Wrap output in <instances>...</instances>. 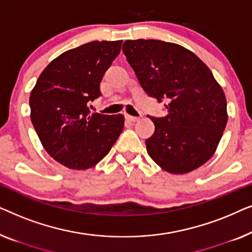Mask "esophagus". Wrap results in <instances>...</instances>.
I'll return each mask as SVG.
<instances>
[{
    "label": "esophagus",
    "mask_w": 252,
    "mask_h": 252,
    "mask_svg": "<svg viewBox=\"0 0 252 252\" xmlns=\"http://www.w3.org/2000/svg\"><path fill=\"white\" fill-rule=\"evenodd\" d=\"M126 117V119L127 120H129V122H137V120H139L140 118H139V117H134V116H130V115H126L125 116Z\"/></svg>",
    "instance_id": "esophagus-1"
}]
</instances>
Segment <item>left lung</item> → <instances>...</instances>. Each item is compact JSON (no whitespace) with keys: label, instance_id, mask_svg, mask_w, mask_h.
Wrapping results in <instances>:
<instances>
[{"label":"left lung","instance_id":"left-lung-1","mask_svg":"<svg viewBox=\"0 0 252 252\" xmlns=\"http://www.w3.org/2000/svg\"><path fill=\"white\" fill-rule=\"evenodd\" d=\"M141 87L167 116H148L155 133L146 141L155 163L174 174L206 163L227 124V103L210 68L194 53L159 40H127L123 44Z\"/></svg>","mask_w":252,"mask_h":252}]
</instances>
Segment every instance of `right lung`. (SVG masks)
I'll return each mask as SVG.
<instances>
[{
  "instance_id": "obj_1",
  "label": "right lung",
  "mask_w": 252,
  "mask_h": 252,
  "mask_svg": "<svg viewBox=\"0 0 252 252\" xmlns=\"http://www.w3.org/2000/svg\"><path fill=\"white\" fill-rule=\"evenodd\" d=\"M123 41H93L65 51L44 68L30 96L31 120L47 153L72 170L103 159L124 128L122 115L91 112L103 75Z\"/></svg>"
}]
</instances>
